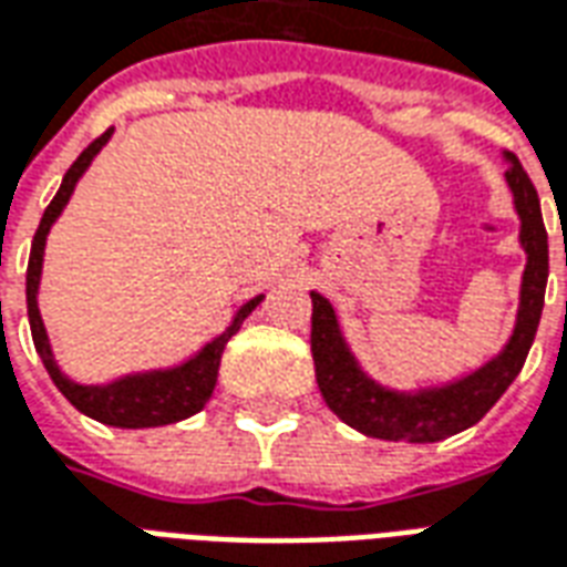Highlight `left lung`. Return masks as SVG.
I'll return each instance as SVG.
<instances>
[{
  "instance_id": "left-lung-1",
  "label": "left lung",
  "mask_w": 567,
  "mask_h": 567,
  "mask_svg": "<svg viewBox=\"0 0 567 567\" xmlns=\"http://www.w3.org/2000/svg\"><path fill=\"white\" fill-rule=\"evenodd\" d=\"M502 158L507 165L505 183L514 195V209L519 219V246L526 251V270L519 282L514 330L496 358L472 369L468 375L444 384L414 390L388 388L360 367L339 327L333 303L324 295L312 291V360H316L318 390L327 409L351 430L384 442H442L447 435L475 426L519 375L544 309L550 255H547V230L540 219L538 192L526 177L517 155L505 153Z\"/></svg>"
}]
</instances>
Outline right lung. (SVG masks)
Segmentation results:
<instances>
[{"label":"right lung","mask_w":567,"mask_h":567,"mask_svg":"<svg viewBox=\"0 0 567 567\" xmlns=\"http://www.w3.org/2000/svg\"><path fill=\"white\" fill-rule=\"evenodd\" d=\"M113 137V128L92 141L78 162L65 171L60 192L53 195L50 207L41 216V225L35 230L32 240V251H29L27 267V312L29 327H32V342L48 375L53 384L60 388L65 400L78 409L81 414L92 417V421L104 423V426H120V430H150V426H167V423L186 421L192 414H198L207 400L213 396L216 379H219L221 351L228 346V339L240 330V324L251 316V309L261 303L264 295L251 297L234 312L230 324L221 330L219 337H213L209 342L192 351L188 358H183L174 367H153V369H134L125 375H116L102 384H86V381H74L60 367V360L53 354V342L48 337V327L38 309V291H41V272H44V249H48V237L56 219L62 216V209L69 207L74 188L83 179V174L90 171L95 162V155L102 153L107 141Z\"/></svg>","instance_id":"add662e5"}]
</instances>
